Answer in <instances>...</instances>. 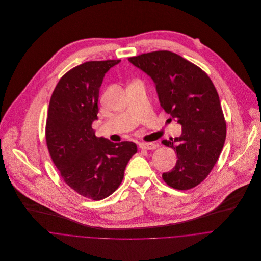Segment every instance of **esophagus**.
I'll return each instance as SVG.
<instances>
[{
  "mask_svg": "<svg viewBox=\"0 0 261 261\" xmlns=\"http://www.w3.org/2000/svg\"><path fill=\"white\" fill-rule=\"evenodd\" d=\"M139 146L141 149H146V150H154L159 147V145L155 143H140Z\"/></svg>",
  "mask_w": 261,
  "mask_h": 261,
  "instance_id": "34e87169",
  "label": "esophagus"
}]
</instances>
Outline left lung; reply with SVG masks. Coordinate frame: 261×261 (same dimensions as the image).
<instances>
[{
  "label": "left lung",
  "instance_id": "8db88e82",
  "mask_svg": "<svg viewBox=\"0 0 261 261\" xmlns=\"http://www.w3.org/2000/svg\"><path fill=\"white\" fill-rule=\"evenodd\" d=\"M128 61L153 80L161 106L182 126L180 137L163 141L178 159L175 168L163 174L164 181L179 190L198 185L215 166L226 137L213 82L197 66L171 51L149 52Z\"/></svg>",
  "mask_w": 261,
  "mask_h": 261
}]
</instances>
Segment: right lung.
<instances>
[{
	"label": "right lung",
	"mask_w": 261,
	"mask_h": 261,
	"mask_svg": "<svg viewBox=\"0 0 261 261\" xmlns=\"http://www.w3.org/2000/svg\"><path fill=\"white\" fill-rule=\"evenodd\" d=\"M119 62H86L75 67L61 78L49 102L46 142L51 160L73 190L93 200L118 188L138 150L133 142L97 138L91 127L97 119L103 77Z\"/></svg>",
	"instance_id": "add662e5"
}]
</instances>
